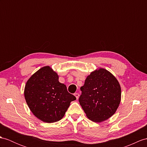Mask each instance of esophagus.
Masks as SVG:
<instances>
[{
	"instance_id": "esophagus-1",
	"label": "esophagus",
	"mask_w": 147,
	"mask_h": 147,
	"mask_svg": "<svg viewBox=\"0 0 147 147\" xmlns=\"http://www.w3.org/2000/svg\"><path fill=\"white\" fill-rule=\"evenodd\" d=\"M74 95L76 96V97L77 99H78V97H79V94H78V93H75Z\"/></svg>"
}]
</instances>
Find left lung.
<instances>
[{
    "label": "left lung",
    "instance_id": "left-lung-1",
    "mask_svg": "<svg viewBox=\"0 0 147 147\" xmlns=\"http://www.w3.org/2000/svg\"><path fill=\"white\" fill-rule=\"evenodd\" d=\"M80 90L78 101L87 117L95 122L109 119L120 103L119 82L110 71L102 68L91 72Z\"/></svg>",
    "mask_w": 147,
    "mask_h": 147
}]
</instances>
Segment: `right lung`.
<instances>
[{"instance_id": "1", "label": "right lung", "mask_w": 147, "mask_h": 147, "mask_svg": "<svg viewBox=\"0 0 147 147\" xmlns=\"http://www.w3.org/2000/svg\"><path fill=\"white\" fill-rule=\"evenodd\" d=\"M24 96L31 112L46 123L61 120L76 97L60 83L59 76L49 66L41 68L27 82Z\"/></svg>"}]
</instances>
